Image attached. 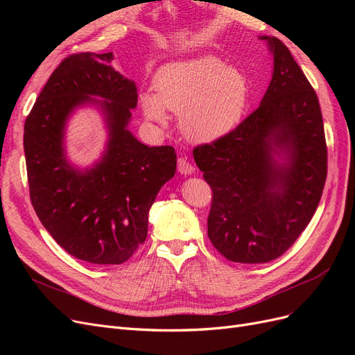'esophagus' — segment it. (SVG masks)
Instances as JSON below:
<instances>
[{
  "label": "esophagus",
  "instance_id": "1",
  "mask_svg": "<svg viewBox=\"0 0 355 355\" xmlns=\"http://www.w3.org/2000/svg\"><path fill=\"white\" fill-rule=\"evenodd\" d=\"M194 170H196L194 166H192L187 158L182 157V158L178 159V171L180 175H185V176L192 175V173H194Z\"/></svg>",
  "mask_w": 355,
  "mask_h": 355
}]
</instances>
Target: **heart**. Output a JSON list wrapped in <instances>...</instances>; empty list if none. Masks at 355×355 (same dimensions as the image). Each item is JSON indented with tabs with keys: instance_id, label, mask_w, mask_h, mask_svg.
<instances>
[{
	"instance_id": "obj_1",
	"label": "heart",
	"mask_w": 355,
	"mask_h": 355,
	"mask_svg": "<svg viewBox=\"0 0 355 355\" xmlns=\"http://www.w3.org/2000/svg\"><path fill=\"white\" fill-rule=\"evenodd\" d=\"M157 94L141 98L146 118L166 125L167 110L180 114V127L192 142L210 144L241 123L250 87L245 75L214 56L167 63L155 78Z\"/></svg>"
}]
</instances>
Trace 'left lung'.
Masks as SVG:
<instances>
[{
	"label": "left lung",
	"instance_id": "obj_1",
	"mask_svg": "<svg viewBox=\"0 0 355 355\" xmlns=\"http://www.w3.org/2000/svg\"><path fill=\"white\" fill-rule=\"evenodd\" d=\"M259 40L274 58L259 108L230 135L194 149L213 191L207 235L240 263L282 256L313 219L327 176L317 94L280 40Z\"/></svg>",
	"mask_w": 355,
	"mask_h": 355
}]
</instances>
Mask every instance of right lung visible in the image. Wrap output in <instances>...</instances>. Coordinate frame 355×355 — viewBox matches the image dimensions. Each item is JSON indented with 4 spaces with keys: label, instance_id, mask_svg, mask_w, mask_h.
<instances>
[{
    "label": "right lung",
    "instance_id": "right-lung-1",
    "mask_svg": "<svg viewBox=\"0 0 355 355\" xmlns=\"http://www.w3.org/2000/svg\"><path fill=\"white\" fill-rule=\"evenodd\" d=\"M112 51L77 53L50 75L25 121L31 201L55 241L71 256L98 265L128 261L148 234L158 191L175 176L173 146H148L128 130L137 105L133 80L111 65ZM94 105L107 128L101 158L80 169L67 159L71 114Z\"/></svg>",
    "mask_w": 355,
    "mask_h": 355
}]
</instances>
